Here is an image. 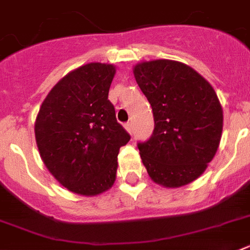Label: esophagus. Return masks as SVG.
<instances>
[{"mask_svg": "<svg viewBox=\"0 0 250 250\" xmlns=\"http://www.w3.org/2000/svg\"><path fill=\"white\" fill-rule=\"evenodd\" d=\"M125 131L128 132V133H132V122H128V123H125Z\"/></svg>", "mask_w": 250, "mask_h": 250, "instance_id": "esophagus-1", "label": "esophagus"}]
</instances>
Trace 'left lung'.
Wrapping results in <instances>:
<instances>
[{"instance_id":"1","label":"left lung","mask_w":250,"mask_h":250,"mask_svg":"<svg viewBox=\"0 0 250 250\" xmlns=\"http://www.w3.org/2000/svg\"><path fill=\"white\" fill-rule=\"evenodd\" d=\"M133 76L154 115L153 136L139 144L150 178L181 188L204 173L220 146L224 110L212 84L184 62H137Z\"/></svg>"}]
</instances>
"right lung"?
I'll return each instance as SVG.
<instances>
[{
	"label": "right lung",
	"instance_id": "right-lung-1",
	"mask_svg": "<svg viewBox=\"0 0 250 250\" xmlns=\"http://www.w3.org/2000/svg\"><path fill=\"white\" fill-rule=\"evenodd\" d=\"M115 72L105 62L69 72L47 93L34 122L41 159L78 195H100L114 185L119 149L131 139L107 100Z\"/></svg>",
	"mask_w": 250,
	"mask_h": 250
}]
</instances>
